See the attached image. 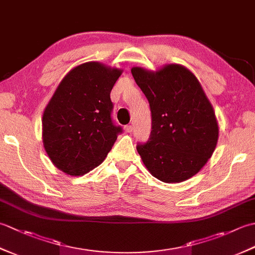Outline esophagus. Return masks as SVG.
<instances>
[{
  "label": "esophagus",
  "mask_w": 255,
  "mask_h": 255,
  "mask_svg": "<svg viewBox=\"0 0 255 255\" xmlns=\"http://www.w3.org/2000/svg\"><path fill=\"white\" fill-rule=\"evenodd\" d=\"M133 130V127L131 125H127V126H125V131L126 132H131Z\"/></svg>",
  "instance_id": "34e87169"
}]
</instances>
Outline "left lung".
<instances>
[{
    "label": "left lung",
    "mask_w": 255,
    "mask_h": 255,
    "mask_svg": "<svg viewBox=\"0 0 255 255\" xmlns=\"http://www.w3.org/2000/svg\"><path fill=\"white\" fill-rule=\"evenodd\" d=\"M132 77L150 104L152 130L137 151L151 175L181 183L202 170L219 138L214 107L198 79L186 67L167 63L150 71L131 68Z\"/></svg>",
    "instance_id": "obj_1"
}]
</instances>
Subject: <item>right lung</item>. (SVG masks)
Returning a JSON list of instances; mask_svg holds the SVG:
<instances>
[{"mask_svg": "<svg viewBox=\"0 0 255 255\" xmlns=\"http://www.w3.org/2000/svg\"><path fill=\"white\" fill-rule=\"evenodd\" d=\"M122 69L97 61L64 75L42 114V143L58 170L81 176L105 160L121 127L111 119V91Z\"/></svg>", "mask_w": 255, "mask_h": 255, "instance_id": "obj_1", "label": "right lung"}]
</instances>
